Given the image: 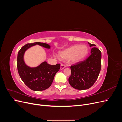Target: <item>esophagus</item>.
Returning <instances> with one entry per match:
<instances>
[{
  "label": "esophagus",
  "instance_id": "1",
  "mask_svg": "<svg viewBox=\"0 0 122 122\" xmlns=\"http://www.w3.org/2000/svg\"><path fill=\"white\" fill-rule=\"evenodd\" d=\"M66 65H64V64H61V70H62V69H64L65 68H66Z\"/></svg>",
  "mask_w": 122,
  "mask_h": 122
}]
</instances>
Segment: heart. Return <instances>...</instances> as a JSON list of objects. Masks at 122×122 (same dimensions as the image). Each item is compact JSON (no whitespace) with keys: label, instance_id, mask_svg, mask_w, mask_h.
<instances>
[{"label":"heart","instance_id":"1","mask_svg":"<svg viewBox=\"0 0 122 122\" xmlns=\"http://www.w3.org/2000/svg\"><path fill=\"white\" fill-rule=\"evenodd\" d=\"M89 52V48L86 45H75L60 52L61 58L71 59L73 61L78 62L86 58Z\"/></svg>","mask_w":122,"mask_h":122}]
</instances>
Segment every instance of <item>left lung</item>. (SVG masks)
<instances>
[{
	"instance_id": "obj_1",
	"label": "left lung",
	"mask_w": 122,
	"mask_h": 122,
	"mask_svg": "<svg viewBox=\"0 0 122 122\" xmlns=\"http://www.w3.org/2000/svg\"><path fill=\"white\" fill-rule=\"evenodd\" d=\"M92 47L91 54L86 60L77 62L70 67L71 74L69 82L72 87L77 90L90 88L97 80L101 67V52L95 44L88 43Z\"/></svg>"
}]
</instances>
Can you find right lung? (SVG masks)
Listing matches in <instances>:
<instances>
[{
    "label": "right lung",
    "instance_id": "add662e5",
    "mask_svg": "<svg viewBox=\"0 0 122 122\" xmlns=\"http://www.w3.org/2000/svg\"><path fill=\"white\" fill-rule=\"evenodd\" d=\"M39 45L47 49H50L49 44L36 42L27 44L21 48L18 53L17 69L23 82L30 89L35 91H41L47 89L52 84L54 77L60 69V64L51 65L44 61L37 67H29L24 60V55L28 49Z\"/></svg>",
    "mask_w": 122,
    "mask_h": 122
}]
</instances>
